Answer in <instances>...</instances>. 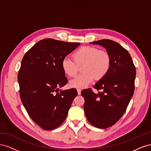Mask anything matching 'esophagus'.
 <instances>
[{"mask_svg":"<svg viewBox=\"0 0 151 151\" xmlns=\"http://www.w3.org/2000/svg\"><path fill=\"white\" fill-rule=\"evenodd\" d=\"M77 94H78V95H80V94H81V89H77Z\"/></svg>","mask_w":151,"mask_h":151,"instance_id":"1","label":"esophagus"}]
</instances>
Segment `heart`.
<instances>
[{
	"label": "heart",
	"mask_w": 151,
	"mask_h": 151,
	"mask_svg": "<svg viewBox=\"0 0 151 151\" xmlns=\"http://www.w3.org/2000/svg\"><path fill=\"white\" fill-rule=\"evenodd\" d=\"M74 60L65 57L62 61L63 72L74 77L81 68L82 74L70 82L71 87L82 89L90 84L95 79L99 81L107 75L111 65V58L107 52L93 47H83L73 55Z\"/></svg>",
	"instance_id": "obj_1"
}]
</instances>
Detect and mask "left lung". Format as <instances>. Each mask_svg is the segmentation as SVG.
<instances>
[{
  "mask_svg": "<svg viewBox=\"0 0 151 151\" xmlns=\"http://www.w3.org/2000/svg\"><path fill=\"white\" fill-rule=\"evenodd\" d=\"M91 44L99 45L110 55L111 65L107 75L91 89L82 91L85 115L90 123L99 129L111 127L125 112L135 89V67L127 50L114 41L104 39Z\"/></svg>",
  "mask_w": 151,
  "mask_h": 151,
  "instance_id": "1",
  "label": "left lung"
}]
</instances>
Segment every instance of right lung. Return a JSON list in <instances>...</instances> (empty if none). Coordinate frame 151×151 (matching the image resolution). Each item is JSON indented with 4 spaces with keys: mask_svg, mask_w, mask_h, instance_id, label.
I'll return each mask as SVG.
<instances>
[{
    "mask_svg": "<svg viewBox=\"0 0 151 151\" xmlns=\"http://www.w3.org/2000/svg\"><path fill=\"white\" fill-rule=\"evenodd\" d=\"M47 38L27 52L17 76L21 100L32 120L43 129H56L64 122L77 90L59 89L67 83L62 61L79 46Z\"/></svg>",
    "mask_w": 151,
    "mask_h": 151,
    "instance_id": "obj_1",
    "label": "right lung"
}]
</instances>
